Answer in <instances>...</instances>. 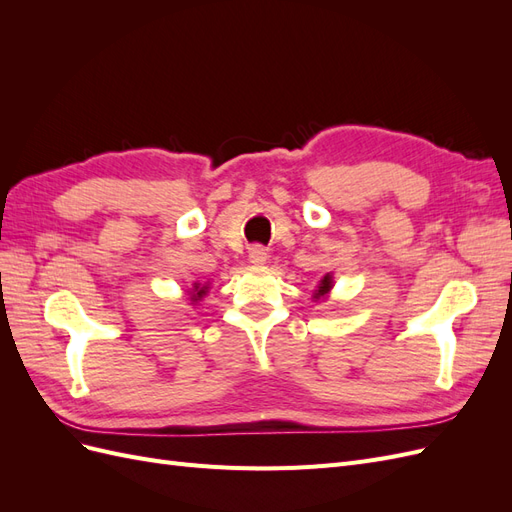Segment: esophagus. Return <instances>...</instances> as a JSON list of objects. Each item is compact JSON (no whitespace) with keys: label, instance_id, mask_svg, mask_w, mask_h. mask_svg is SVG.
Returning <instances> with one entry per match:
<instances>
[{"label":"esophagus","instance_id":"34e87169","mask_svg":"<svg viewBox=\"0 0 512 512\" xmlns=\"http://www.w3.org/2000/svg\"><path fill=\"white\" fill-rule=\"evenodd\" d=\"M247 256H250L252 265H265V262H267V250L262 245H252L250 254H247Z\"/></svg>","mask_w":512,"mask_h":512}]
</instances>
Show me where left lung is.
I'll list each match as a JSON object with an SVG mask.
<instances>
[{"label": "left lung", "mask_w": 512, "mask_h": 512, "mask_svg": "<svg viewBox=\"0 0 512 512\" xmlns=\"http://www.w3.org/2000/svg\"><path fill=\"white\" fill-rule=\"evenodd\" d=\"M331 288V277L329 275H324V280L320 282V286H318V297H320V294H324V292H327Z\"/></svg>", "instance_id": "8db88e82"}]
</instances>
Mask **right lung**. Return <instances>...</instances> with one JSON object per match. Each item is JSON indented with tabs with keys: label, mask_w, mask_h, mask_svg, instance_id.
<instances>
[{
	"label": "right lung",
	"mask_w": 512,
	"mask_h": 512,
	"mask_svg": "<svg viewBox=\"0 0 512 512\" xmlns=\"http://www.w3.org/2000/svg\"><path fill=\"white\" fill-rule=\"evenodd\" d=\"M203 294H207V286H203V288H200V286H194V294H192V301H198V299H203Z\"/></svg>",
	"instance_id": "right-lung-1"
}]
</instances>
